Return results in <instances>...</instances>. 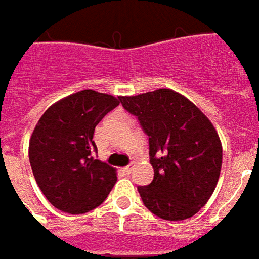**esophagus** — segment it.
<instances>
[{"label":"esophagus","instance_id":"34e87169","mask_svg":"<svg viewBox=\"0 0 259 259\" xmlns=\"http://www.w3.org/2000/svg\"><path fill=\"white\" fill-rule=\"evenodd\" d=\"M122 171H124L125 174H131V171H132L131 164H130V165H127V167H124V168H122Z\"/></svg>","mask_w":259,"mask_h":259}]
</instances>
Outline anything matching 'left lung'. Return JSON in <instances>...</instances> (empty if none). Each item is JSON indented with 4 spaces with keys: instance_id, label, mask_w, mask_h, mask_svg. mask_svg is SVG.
Instances as JSON below:
<instances>
[{
    "instance_id": "1",
    "label": "left lung",
    "mask_w": 259,
    "mask_h": 259,
    "mask_svg": "<svg viewBox=\"0 0 259 259\" xmlns=\"http://www.w3.org/2000/svg\"><path fill=\"white\" fill-rule=\"evenodd\" d=\"M149 137L154 178L138 192L146 208L167 221H184L214 193L222 167L220 135L193 102L169 88L121 96Z\"/></svg>"
}]
</instances>
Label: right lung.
<instances>
[{
	"label": "right lung",
	"instance_id": "obj_1",
	"mask_svg": "<svg viewBox=\"0 0 259 259\" xmlns=\"http://www.w3.org/2000/svg\"><path fill=\"white\" fill-rule=\"evenodd\" d=\"M121 96L82 90L51 105L29 142L35 182L55 208L85 214L101 205L117 181V169L92 157L95 127Z\"/></svg>",
	"mask_w": 259,
	"mask_h": 259
}]
</instances>
